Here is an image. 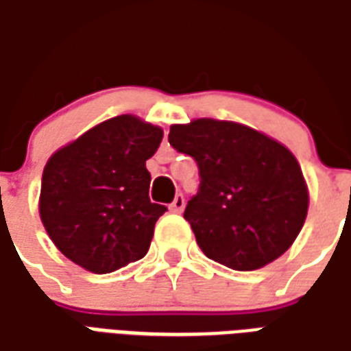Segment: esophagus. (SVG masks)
Listing matches in <instances>:
<instances>
[{"label": "esophagus", "instance_id": "esophagus-1", "mask_svg": "<svg viewBox=\"0 0 351 351\" xmlns=\"http://www.w3.org/2000/svg\"><path fill=\"white\" fill-rule=\"evenodd\" d=\"M184 205H186V199H184V195H182V193H176L175 201L171 203V210H173V213H176V214L182 213Z\"/></svg>", "mask_w": 351, "mask_h": 351}]
</instances>
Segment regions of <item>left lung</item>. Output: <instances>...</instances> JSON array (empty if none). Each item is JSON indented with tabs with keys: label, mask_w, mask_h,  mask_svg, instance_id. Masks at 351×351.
<instances>
[{
	"label": "left lung",
	"mask_w": 351,
	"mask_h": 351,
	"mask_svg": "<svg viewBox=\"0 0 351 351\" xmlns=\"http://www.w3.org/2000/svg\"><path fill=\"white\" fill-rule=\"evenodd\" d=\"M169 145L197 163L199 190L184 218L206 258L256 271L293 244L306 218L308 191L286 146L241 123L210 118L173 125Z\"/></svg>",
	"instance_id": "obj_1"
}]
</instances>
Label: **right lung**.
Segmentation results:
<instances>
[{"instance_id": "obj_1", "label": "right lung", "mask_w": 351, "mask_h": 351, "mask_svg": "<svg viewBox=\"0 0 351 351\" xmlns=\"http://www.w3.org/2000/svg\"><path fill=\"white\" fill-rule=\"evenodd\" d=\"M163 131L130 114L95 125L58 150L41 184L43 226L73 263L107 274L145 258L165 205L148 197L146 160Z\"/></svg>"}]
</instances>
